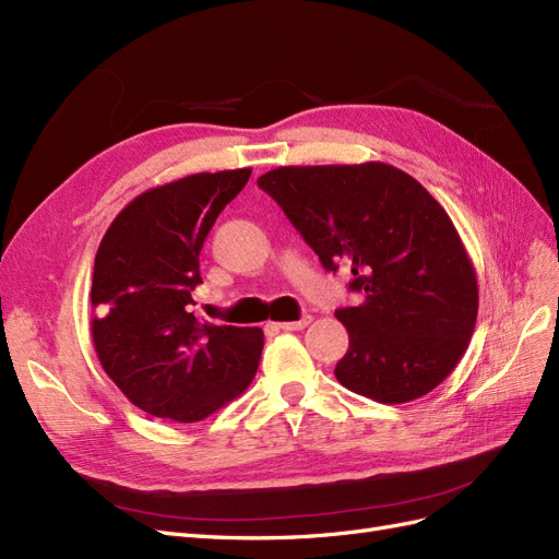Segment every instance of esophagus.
Listing matches in <instances>:
<instances>
[{
    "label": "esophagus",
    "instance_id": "1",
    "mask_svg": "<svg viewBox=\"0 0 559 559\" xmlns=\"http://www.w3.org/2000/svg\"><path fill=\"white\" fill-rule=\"evenodd\" d=\"M310 321H312V317L306 314V317H300L298 321H280L277 329H282V331H302L310 324Z\"/></svg>",
    "mask_w": 559,
    "mask_h": 559
}]
</instances>
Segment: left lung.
<instances>
[{"instance_id": "left-lung-1", "label": "left lung", "mask_w": 559, "mask_h": 559, "mask_svg": "<svg viewBox=\"0 0 559 559\" xmlns=\"http://www.w3.org/2000/svg\"><path fill=\"white\" fill-rule=\"evenodd\" d=\"M321 265H349L364 300L335 310L349 349L335 378L380 403L441 384L476 329L478 280L438 200L386 163L277 167L259 177Z\"/></svg>"}]
</instances>
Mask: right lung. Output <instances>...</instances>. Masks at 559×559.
I'll return each mask as SVG.
<instances>
[{
  "label": "right lung",
  "instance_id": "right-lung-1",
  "mask_svg": "<svg viewBox=\"0 0 559 559\" xmlns=\"http://www.w3.org/2000/svg\"><path fill=\"white\" fill-rule=\"evenodd\" d=\"M251 170L200 173L126 205L95 253L93 345L105 373L144 413L200 421L257 376L263 331L193 312L200 249Z\"/></svg>",
  "mask_w": 559,
  "mask_h": 559
}]
</instances>
